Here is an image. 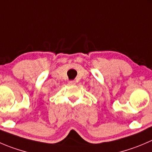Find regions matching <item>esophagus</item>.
Segmentation results:
<instances>
[{
    "label": "esophagus",
    "mask_w": 152,
    "mask_h": 152,
    "mask_svg": "<svg viewBox=\"0 0 152 152\" xmlns=\"http://www.w3.org/2000/svg\"><path fill=\"white\" fill-rule=\"evenodd\" d=\"M68 84H69V85H75V84H76V82H75V81H73V80L69 81Z\"/></svg>",
    "instance_id": "34e87169"
}]
</instances>
